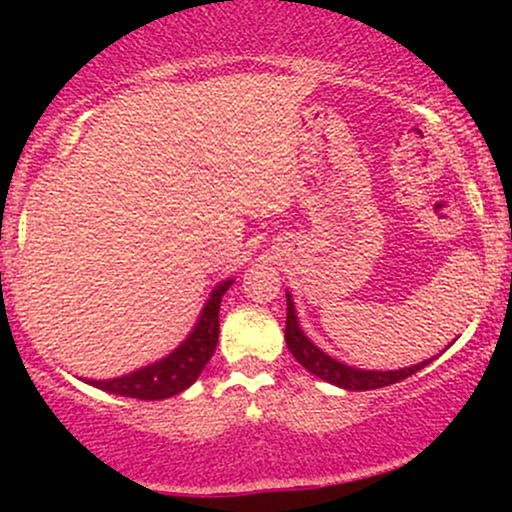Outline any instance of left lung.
Listing matches in <instances>:
<instances>
[{"mask_svg":"<svg viewBox=\"0 0 512 512\" xmlns=\"http://www.w3.org/2000/svg\"><path fill=\"white\" fill-rule=\"evenodd\" d=\"M284 337H286V346L291 349L293 358H296V361L301 363L305 370H310V373L317 375V378H322L325 383L344 387V390H375V387L399 383V380L409 378V375H414L416 370L426 368L428 363H431V361H424V363H419V366L402 368V370H358V368L346 366V363L334 361V358L327 356L325 351L317 349V346L301 332L289 293H286V332H284Z\"/></svg>","mask_w":512,"mask_h":512,"instance_id":"8db88e82","label":"left lung"}]
</instances>
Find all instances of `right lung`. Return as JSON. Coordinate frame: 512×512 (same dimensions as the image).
<instances>
[{
	"instance_id": "right-lung-1",
	"label": "right lung",
	"mask_w": 512,
	"mask_h": 512,
	"mask_svg": "<svg viewBox=\"0 0 512 512\" xmlns=\"http://www.w3.org/2000/svg\"><path fill=\"white\" fill-rule=\"evenodd\" d=\"M231 284L233 281L228 279L216 286L207 305H204L195 332L163 361L134 370V373L122 375V378L88 380V383L98 387V390L134 399H166L187 390L199 378V373H202L211 354H214L216 342H219L221 296Z\"/></svg>"
}]
</instances>
